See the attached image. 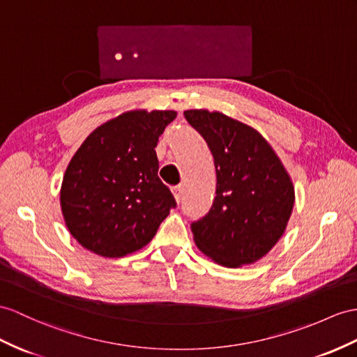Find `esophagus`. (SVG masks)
I'll use <instances>...</instances> for the list:
<instances>
[{"label": "esophagus", "mask_w": 357, "mask_h": 357, "mask_svg": "<svg viewBox=\"0 0 357 357\" xmlns=\"http://www.w3.org/2000/svg\"><path fill=\"white\" fill-rule=\"evenodd\" d=\"M181 192H183V188H181V186L172 188V194H174V198H176V202H177V203H180V199H181Z\"/></svg>", "instance_id": "esophagus-1"}]
</instances>
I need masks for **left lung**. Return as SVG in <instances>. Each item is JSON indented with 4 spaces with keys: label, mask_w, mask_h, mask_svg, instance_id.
Returning a JSON list of instances; mask_svg holds the SVG:
<instances>
[{
    "label": "left lung",
    "mask_w": 357,
    "mask_h": 357,
    "mask_svg": "<svg viewBox=\"0 0 357 357\" xmlns=\"http://www.w3.org/2000/svg\"><path fill=\"white\" fill-rule=\"evenodd\" d=\"M183 115L204 137L216 169L211 211L190 225L195 245L225 268L256 264L279 242L291 218L295 189L289 172L253 127L206 109Z\"/></svg>",
    "instance_id": "obj_1"
}]
</instances>
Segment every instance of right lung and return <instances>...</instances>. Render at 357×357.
Masks as SVG:
<instances>
[{
    "mask_svg": "<svg viewBox=\"0 0 357 357\" xmlns=\"http://www.w3.org/2000/svg\"><path fill=\"white\" fill-rule=\"evenodd\" d=\"M176 110L136 109L101 124L69 160L60 208L69 233L102 257L144 248L176 207L158 172L155 145Z\"/></svg>",
    "mask_w": 357,
    "mask_h": 357,
    "instance_id": "right-lung-1",
    "label": "right lung"
}]
</instances>
